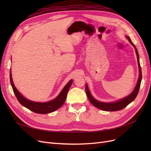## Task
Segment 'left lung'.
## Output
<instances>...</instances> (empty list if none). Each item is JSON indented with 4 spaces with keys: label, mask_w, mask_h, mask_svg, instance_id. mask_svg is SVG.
Here are the masks:
<instances>
[{
    "label": "left lung",
    "mask_w": 151,
    "mask_h": 151,
    "mask_svg": "<svg viewBox=\"0 0 151 151\" xmlns=\"http://www.w3.org/2000/svg\"><path fill=\"white\" fill-rule=\"evenodd\" d=\"M126 38L128 39V40L129 41V42L132 44V46L134 47L135 50V53L137 55V62H138V65H139V79L137 81V83L133 91H132L129 95H128L127 96L121 99L118 100V101H116L115 102H109V103L102 102V101H98L97 99H96L93 96L92 94H91L90 92L88 84H86V92L87 96H88L89 101L92 103V104L95 107L98 108V109H102V110H104V111H115L121 110V109L126 107L128 104H129L130 103L133 101L137 97V96L139 93L141 81H142V71H141V67H140V62H139V53L137 51V49L135 45L132 42L129 36H126Z\"/></svg>",
    "instance_id": "8db88e82"
}]
</instances>
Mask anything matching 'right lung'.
I'll return each mask as SVG.
<instances>
[{
	"mask_svg": "<svg viewBox=\"0 0 151 151\" xmlns=\"http://www.w3.org/2000/svg\"><path fill=\"white\" fill-rule=\"evenodd\" d=\"M10 81L14 93L18 101L21 104L35 113L40 114H47L57 110L58 108H60L62 106L63 104L64 103L67 98V93L72 84L73 80L71 79L63 87L61 92L59 93V94L55 98L51 100V101L45 103L31 101V100H29L24 98L19 92V91L17 89L13 83L11 74V68L10 69Z\"/></svg>",
	"mask_w": 151,
	"mask_h": 151,
	"instance_id": "obj_1",
	"label": "right lung"
}]
</instances>
